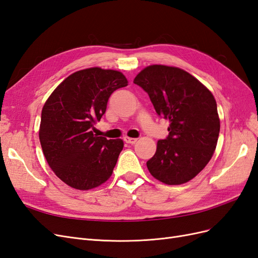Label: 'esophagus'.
Segmentation results:
<instances>
[{"label": "esophagus", "mask_w": 258, "mask_h": 258, "mask_svg": "<svg viewBox=\"0 0 258 258\" xmlns=\"http://www.w3.org/2000/svg\"><path fill=\"white\" fill-rule=\"evenodd\" d=\"M123 140H124V142L128 143V144H136V143H137V141H138V139H135V138H128V137H126V138H124Z\"/></svg>", "instance_id": "obj_1"}]
</instances>
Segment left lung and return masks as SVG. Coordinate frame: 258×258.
<instances>
[{
  "label": "left lung",
  "instance_id": "1",
  "mask_svg": "<svg viewBox=\"0 0 258 258\" xmlns=\"http://www.w3.org/2000/svg\"><path fill=\"white\" fill-rule=\"evenodd\" d=\"M134 83L147 92L156 113L170 121L169 136L159 140L146 162L148 171L168 185L190 181L212 158L220 135L212 92L184 70L161 64L146 67Z\"/></svg>",
  "mask_w": 258,
  "mask_h": 258
}]
</instances>
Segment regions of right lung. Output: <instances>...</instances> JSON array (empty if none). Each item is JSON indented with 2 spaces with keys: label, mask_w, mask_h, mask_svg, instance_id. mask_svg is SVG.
Instances as JSON below:
<instances>
[{
  "label": "right lung",
  "mask_w": 258,
  "mask_h": 258,
  "mask_svg": "<svg viewBox=\"0 0 258 258\" xmlns=\"http://www.w3.org/2000/svg\"><path fill=\"white\" fill-rule=\"evenodd\" d=\"M127 85L118 71L85 69L68 76L45 102L38 137L49 167L67 185L88 190L112 175L122 140L98 137L92 130L108 98Z\"/></svg>",
  "instance_id": "obj_1"
}]
</instances>
